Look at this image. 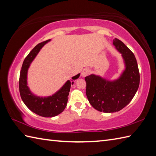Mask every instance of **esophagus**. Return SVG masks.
Returning <instances> with one entry per match:
<instances>
[{
    "mask_svg": "<svg viewBox=\"0 0 156 156\" xmlns=\"http://www.w3.org/2000/svg\"><path fill=\"white\" fill-rule=\"evenodd\" d=\"M90 73V70L88 68H85L82 72V76L85 77V76H88Z\"/></svg>",
    "mask_w": 156,
    "mask_h": 156,
    "instance_id": "obj_1",
    "label": "esophagus"
}]
</instances>
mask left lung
Returning a JSON list of instances; mask_svg holds the SVG:
<instances>
[{
    "mask_svg": "<svg viewBox=\"0 0 156 156\" xmlns=\"http://www.w3.org/2000/svg\"><path fill=\"white\" fill-rule=\"evenodd\" d=\"M113 45L121 54L125 67L119 78L108 80L95 74L85 77L86 94L90 104L97 111L108 113L119 111L131 102L140 81L137 60L133 52L117 38L113 40Z\"/></svg>",
    "mask_w": 156,
    "mask_h": 156,
    "instance_id": "1",
    "label": "left lung"
}]
</instances>
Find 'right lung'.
I'll list each match as a JSON object with an SVG mask.
<instances>
[{
	"label": "right lung",
	"mask_w": 156,
	"mask_h": 156,
	"mask_svg": "<svg viewBox=\"0 0 156 156\" xmlns=\"http://www.w3.org/2000/svg\"><path fill=\"white\" fill-rule=\"evenodd\" d=\"M50 40L48 39L37 44L25 58L20 72L19 82L20 95L23 102L29 110L44 117H53L63 112L67 105L71 85L74 84V80L78 78L80 75L78 74L73 76L71 80L66 82L58 91L49 97H38L30 90L27 85L28 68L43 46Z\"/></svg>",
	"instance_id": "add662e5"
}]
</instances>
